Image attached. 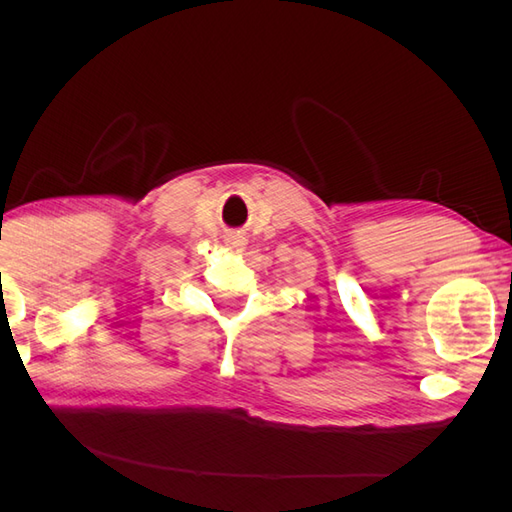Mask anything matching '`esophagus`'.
Returning <instances> with one entry per match:
<instances>
[{
  "instance_id": "1",
  "label": "esophagus",
  "mask_w": 512,
  "mask_h": 512,
  "mask_svg": "<svg viewBox=\"0 0 512 512\" xmlns=\"http://www.w3.org/2000/svg\"><path fill=\"white\" fill-rule=\"evenodd\" d=\"M226 243H228V247H232V250H243L245 239H243V237H239V235H235V237H228V239H226Z\"/></svg>"
}]
</instances>
